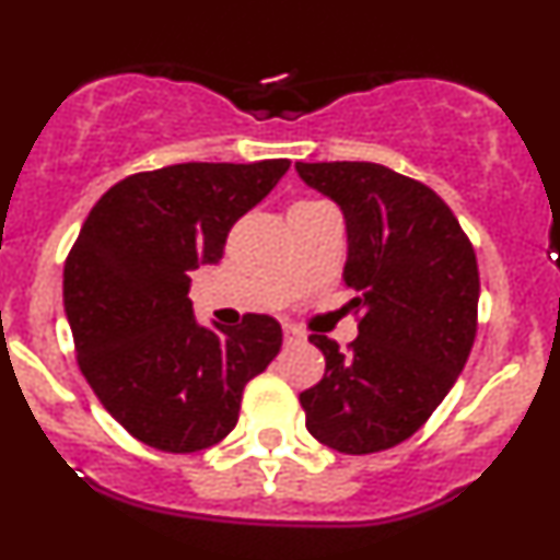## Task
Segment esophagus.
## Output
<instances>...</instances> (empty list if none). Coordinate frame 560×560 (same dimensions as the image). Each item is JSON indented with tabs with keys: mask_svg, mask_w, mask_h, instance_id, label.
I'll return each instance as SVG.
<instances>
[{
	"mask_svg": "<svg viewBox=\"0 0 560 560\" xmlns=\"http://www.w3.org/2000/svg\"><path fill=\"white\" fill-rule=\"evenodd\" d=\"M284 340H287V343H300V340H305V332L300 327L287 322V325H284Z\"/></svg>",
	"mask_w": 560,
	"mask_h": 560,
	"instance_id": "1",
	"label": "esophagus"
}]
</instances>
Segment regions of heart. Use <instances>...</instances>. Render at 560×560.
<instances>
[{
    "mask_svg": "<svg viewBox=\"0 0 560 560\" xmlns=\"http://www.w3.org/2000/svg\"><path fill=\"white\" fill-rule=\"evenodd\" d=\"M305 203H308V201H305Z\"/></svg>",
    "mask_w": 560,
    "mask_h": 560,
    "instance_id": "obj_1",
    "label": "heart"
}]
</instances>
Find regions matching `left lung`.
I'll return each instance as SVG.
<instances>
[{
	"mask_svg": "<svg viewBox=\"0 0 560 560\" xmlns=\"http://www.w3.org/2000/svg\"><path fill=\"white\" fill-rule=\"evenodd\" d=\"M300 179L346 217L343 281L359 335H327L325 378L300 394L305 427L327 448L362 456L408 440L467 364L478 332V257L448 203L381 163H295Z\"/></svg>",
	"mask_w": 560,
	"mask_h": 560,
	"instance_id": "left-lung-1",
	"label": "left lung"
}]
</instances>
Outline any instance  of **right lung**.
<instances>
[{
	"mask_svg": "<svg viewBox=\"0 0 560 560\" xmlns=\"http://www.w3.org/2000/svg\"><path fill=\"white\" fill-rule=\"evenodd\" d=\"M290 161L176 163L126 176L91 209L63 265V308L98 402L150 448L196 453L233 432L244 386L281 349L273 316L201 327L190 273L222 260L238 217Z\"/></svg>",
	"mask_w": 560,
	"mask_h": 560,
	"instance_id": "add662e5",
	"label": "right lung"
}]
</instances>
